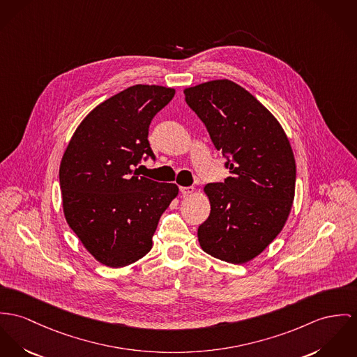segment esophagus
I'll return each instance as SVG.
<instances>
[{
  "mask_svg": "<svg viewBox=\"0 0 357 357\" xmlns=\"http://www.w3.org/2000/svg\"><path fill=\"white\" fill-rule=\"evenodd\" d=\"M179 190H181L183 197H189V195H192V192H194V188H192V186H189V188H179Z\"/></svg>",
  "mask_w": 357,
  "mask_h": 357,
  "instance_id": "esophagus-1",
  "label": "esophagus"
}]
</instances>
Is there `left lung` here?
<instances>
[{"instance_id": "left-lung-1", "label": "left lung", "mask_w": 357, "mask_h": 357, "mask_svg": "<svg viewBox=\"0 0 357 357\" xmlns=\"http://www.w3.org/2000/svg\"><path fill=\"white\" fill-rule=\"evenodd\" d=\"M218 151L229 155V176L208 183L211 215L198 227L201 248L241 265L259 255L284 228L295 198L296 163L275 115L243 86L222 79L183 91Z\"/></svg>"}]
</instances>
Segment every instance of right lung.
<instances>
[{"label":"right lung","mask_w":357,"mask_h":357,"mask_svg":"<svg viewBox=\"0 0 357 357\" xmlns=\"http://www.w3.org/2000/svg\"><path fill=\"white\" fill-rule=\"evenodd\" d=\"M174 88L137 84L91 111L59 165L66 222L100 264L123 268L152 248L158 222L179 189L138 176L142 155L155 159L148 130Z\"/></svg>","instance_id":"obj_1"}]
</instances>
